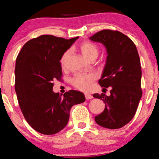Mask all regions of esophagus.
Returning a JSON list of instances; mask_svg holds the SVG:
<instances>
[{
  "mask_svg": "<svg viewBox=\"0 0 159 159\" xmlns=\"http://www.w3.org/2000/svg\"><path fill=\"white\" fill-rule=\"evenodd\" d=\"M84 96H85V98L86 100H90V99H92L93 98V95H90V94H88V93H85L84 94Z\"/></svg>",
  "mask_w": 159,
  "mask_h": 159,
  "instance_id": "34e87169",
  "label": "esophagus"
}]
</instances>
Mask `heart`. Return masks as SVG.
<instances>
[{
    "label": "heart",
    "mask_w": 159,
    "mask_h": 159,
    "mask_svg": "<svg viewBox=\"0 0 159 159\" xmlns=\"http://www.w3.org/2000/svg\"><path fill=\"white\" fill-rule=\"evenodd\" d=\"M80 49L84 58L89 61L95 59L98 56V48L97 47L96 45L91 42L86 41V42L82 43L80 45ZM69 55H70V50H67L63 53L60 60L62 66H64L66 65V61L68 59ZM96 75L93 72L88 74L77 73L71 78V83L78 90L88 91L91 88L93 82L96 80Z\"/></svg>",
    "instance_id": "heart-1"
}]
</instances>
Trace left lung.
I'll return each mask as SVG.
<instances>
[{"label":"left lung","mask_w":159,"mask_h":159,"mask_svg":"<svg viewBox=\"0 0 159 159\" xmlns=\"http://www.w3.org/2000/svg\"><path fill=\"white\" fill-rule=\"evenodd\" d=\"M90 40L106 47L108 56L98 83L103 88L111 87L110 96L103 93L93 95L105 103V109L95 120L103 127L119 129L132 120L142 97V71L138 50L131 39L114 30H101Z\"/></svg>","instance_id":"8db88e82"}]
</instances>
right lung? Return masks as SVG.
<instances>
[{"instance_id": "add662e5", "label": "right lung", "mask_w": 159, "mask_h": 159, "mask_svg": "<svg viewBox=\"0 0 159 159\" xmlns=\"http://www.w3.org/2000/svg\"><path fill=\"white\" fill-rule=\"evenodd\" d=\"M43 34L27 41L17 56L15 91L27 123L43 134H54L66 127L71 108L85 101L80 91L63 96L53 91L54 80L62 77L61 58L77 40Z\"/></svg>"}]
</instances>
